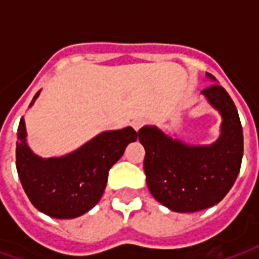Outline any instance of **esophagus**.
Instances as JSON below:
<instances>
[{"label": "esophagus", "instance_id": "obj_1", "mask_svg": "<svg viewBox=\"0 0 259 259\" xmlns=\"http://www.w3.org/2000/svg\"><path fill=\"white\" fill-rule=\"evenodd\" d=\"M144 123H145V122L142 121V119H136V121L132 122V126H133V129L136 130V132H138V130L144 126Z\"/></svg>", "mask_w": 259, "mask_h": 259}]
</instances>
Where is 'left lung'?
<instances>
[{
	"mask_svg": "<svg viewBox=\"0 0 259 259\" xmlns=\"http://www.w3.org/2000/svg\"><path fill=\"white\" fill-rule=\"evenodd\" d=\"M201 94L221 114V136L209 145H189L144 126L138 140L145 148L144 170L150 193L175 212H196L218 204L237 180L243 156V132L237 107L211 74Z\"/></svg>",
	"mask_w": 259,
	"mask_h": 259,
	"instance_id": "obj_1",
	"label": "left lung"
}]
</instances>
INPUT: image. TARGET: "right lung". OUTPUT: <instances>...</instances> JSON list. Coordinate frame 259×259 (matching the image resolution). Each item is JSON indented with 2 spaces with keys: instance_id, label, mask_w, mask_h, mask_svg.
Segmentation results:
<instances>
[{
  "instance_id": "right-lung-1",
  "label": "right lung",
  "mask_w": 259,
  "mask_h": 259,
  "mask_svg": "<svg viewBox=\"0 0 259 259\" xmlns=\"http://www.w3.org/2000/svg\"><path fill=\"white\" fill-rule=\"evenodd\" d=\"M137 136L130 126L102 132L71 153L42 158L28 145L25 121L21 118L17 130L16 166L22 188L30 203L48 217H80L101 200L110 168L122 157L126 146L137 140Z\"/></svg>"
}]
</instances>
